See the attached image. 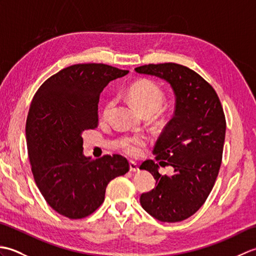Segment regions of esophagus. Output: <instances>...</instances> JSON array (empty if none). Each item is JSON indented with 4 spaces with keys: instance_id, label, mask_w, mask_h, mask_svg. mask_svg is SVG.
<instances>
[{
    "instance_id": "obj_1",
    "label": "esophagus",
    "mask_w": 256,
    "mask_h": 256,
    "mask_svg": "<svg viewBox=\"0 0 256 256\" xmlns=\"http://www.w3.org/2000/svg\"><path fill=\"white\" fill-rule=\"evenodd\" d=\"M140 170H138V166L135 164L134 162H130V172H138Z\"/></svg>"
}]
</instances>
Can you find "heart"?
<instances>
[{"label": "heart", "instance_id": "1", "mask_svg": "<svg viewBox=\"0 0 256 256\" xmlns=\"http://www.w3.org/2000/svg\"><path fill=\"white\" fill-rule=\"evenodd\" d=\"M128 96L134 106L138 108V111L143 114H155L160 110L164 102V94H162L160 86L152 81H140L133 84L128 89ZM114 106V101L110 100L106 103L102 110V118H108L112 112ZM146 145V138L143 135L128 138L122 140L121 148L125 154L128 156L136 157L142 153V150Z\"/></svg>", "mask_w": 256, "mask_h": 256}]
</instances>
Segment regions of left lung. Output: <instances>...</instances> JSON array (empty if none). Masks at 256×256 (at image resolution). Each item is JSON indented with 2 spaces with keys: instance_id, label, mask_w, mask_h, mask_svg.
I'll list each match as a JSON object with an SVG mask.
<instances>
[{
  "instance_id": "left-lung-1",
  "label": "left lung",
  "mask_w": 256,
  "mask_h": 256,
  "mask_svg": "<svg viewBox=\"0 0 256 256\" xmlns=\"http://www.w3.org/2000/svg\"><path fill=\"white\" fill-rule=\"evenodd\" d=\"M135 72L166 81L175 96L172 118L153 150L157 160L174 167V174L162 176L158 164L145 160L140 170L150 172L156 184L140 196V202L162 222L182 221L204 204L218 176L226 138L224 108L214 89L182 64H150Z\"/></svg>"
}]
</instances>
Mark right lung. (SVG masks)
<instances>
[{"label": "right lung", "instance_id": "1", "mask_svg": "<svg viewBox=\"0 0 256 256\" xmlns=\"http://www.w3.org/2000/svg\"><path fill=\"white\" fill-rule=\"evenodd\" d=\"M128 74L103 64H74L47 79L32 98L26 121L32 175L48 204L69 219L96 211L108 184L128 172L125 157L94 160L82 146L84 132L98 125L103 88Z\"/></svg>", "mask_w": 256, "mask_h": 256}]
</instances>
